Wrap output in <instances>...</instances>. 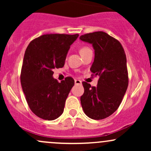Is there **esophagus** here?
<instances>
[{
    "label": "esophagus",
    "mask_w": 151,
    "mask_h": 151,
    "mask_svg": "<svg viewBox=\"0 0 151 151\" xmlns=\"http://www.w3.org/2000/svg\"><path fill=\"white\" fill-rule=\"evenodd\" d=\"M74 82H75V84H81V81L79 79H75L74 80Z\"/></svg>",
    "instance_id": "obj_1"
}]
</instances>
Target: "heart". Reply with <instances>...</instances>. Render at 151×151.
Returning a JSON list of instances; mask_svg holds the SVG:
<instances>
[{
    "instance_id": "heart-1",
    "label": "heart",
    "mask_w": 151,
    "mask_h": 151,
    "mask_svg": "<svg viewBox=\"0 0 151 151\" xmlns=\"http://www.w3.org/2000/svg\"><path fill=\"white\" fill-rule=\"evenodd\" d=\"M88 50L87 47H83V48H81V49L80 50V53L82 52L85 51V50Z\"/></svg>"
}]
</instances>
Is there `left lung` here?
<instances>
[{"mask_svg":"<svg viewBox=\"0 0 151 151\" xmlns=\"http://www.w3.org/2000/svg\"><path fill=\"white\" fill-rule=\"evenodd\" d=\"M79 39L92 45L94 60L90 70L99 77L96 86L83 81L81 104L88 117L100 120L117 110L127 90L126 54L117 40L102 31L85 34Z\"/></svg>","mask_w":151,"mask_h":151,"instance_id":"obj_1","label":"left lung"}]
</instances>
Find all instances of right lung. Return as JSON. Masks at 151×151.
<instances>
[{"label":"right lung","instance_id":"obj_1","mask_svg":"<svg viewBox=\"0 0 151 151\" xmlns=\"http://www.w3.org/2000/svg\"><path fill=\"white\" fill-rule=\"evenodd\" d=\"M79 35L47 34L31 41L24 55L20 81L29 107L38 117L52 121L64 111L74 84L72 77L59 83L53 70L62 68L70 45Z\"/></svg>","mask_w":151,"mask_h":151}]
</instances>
